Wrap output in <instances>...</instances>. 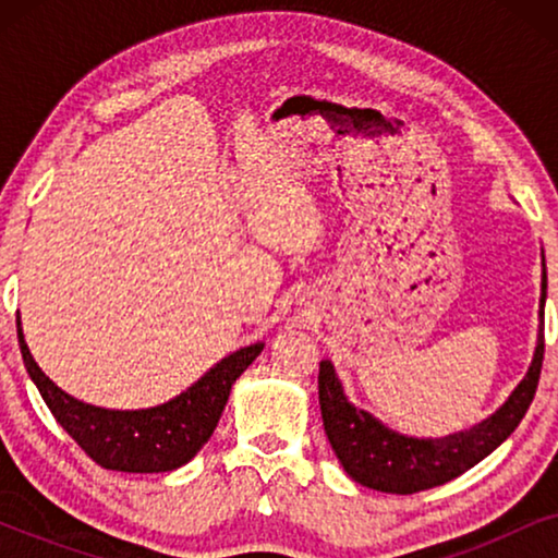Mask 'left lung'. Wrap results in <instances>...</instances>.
I'll use <instances>...</instances> for the list:
<instances>
[{
	"label": "left lung",
	"mask_w": 558,
	"mask_h": 558,
	"mask_svg": "<svg viewBox=\"0 0 558 558\" xmlns=\"http://www.w3.org/2000/svg\"><path fill=\"white\" fill-rule=\"evenodd\" d=\"M544 294H541V317L546 300V269ZM544 327L538 330L536 355L525 378L510 393V399L483 424L468 432L449 434L441 439L401 437L365 411L348 403L340 380L335 378L332 363H319V409H323L325 434L338 454V460L355 483L380 493L411 495L432 490L460 477L462 472L475 468L493 449H498L529 411L536 396L541 365H544Z\"/></svg>",
	"instance_id": "8db88e82"
}]
</instances>
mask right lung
<instances>
[{
	"mask_svg": "<svg viewBox=\"0 0 558 558\" xmlns=\"http://www.w3.org/2000/svg\"><path fill=\"white\" fill-rule=\"evenodd\" d=\"M17 335L29 378L40 388L58 424L71 434L75 445L90 460L101 464L104 470L117 472H170L193 460L216 429L233 380L264 350L262 342L235 350L185 393L157 409L109 411L73 399L45 376L35 357L29 355L25 335L20 330V317Z\"/></svg>",
	"mask_w": 558,
	"mask_h": 558,
	"instance_id": "add662e5",
	"label": "right lung"
}]
</instances>
